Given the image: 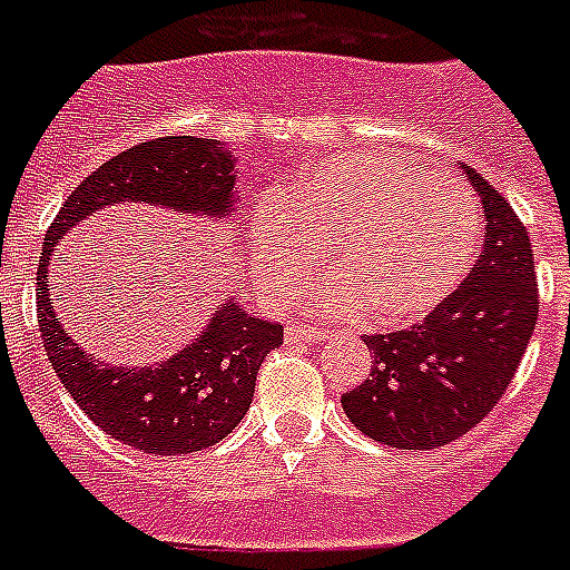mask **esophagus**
Returning <instances> with one entry per match:
<instances>
[{"label":"esophagus","mask_w":570,"mask_h":570,"mask_svg":"<svg viewBox=\"0 0 570 570\" xmlns=\"http://www.w3.org/2000/svg\"><path fill=\"white\" fill-rule=\"evenodd\" d=\"M286 338L289 342H313V344H322L324 338H330V330H322V327H307V324H289L286 327Z\"/></svg>","instance_id":"esophagus-1"}]
</instances>
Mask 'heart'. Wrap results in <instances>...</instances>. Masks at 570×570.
<instances>
[{"instance_id": "heart-1", "label": "heart", "mask_w": 570, "mask_h": 570, "mask_svg": "<svg viewBox=\"0 0 570 570\" xmlns=\"http://www.w3.org/2000/svg\"><path fill=\"white\" fill-rule=\"evenodd\" d=\"M472 190L446 170H420L385 150L342 153L289 190H269L252 214L248 248L272 298L298 293L318 269V248L336 275L307 304L338 318L376 309L409 324L440 307L478 252Z\"/></svg>"}]
</instances>
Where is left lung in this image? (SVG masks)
<instances>
[{
    "label": "left lung",
    "instance_id": "obj_1",
    "mask_svg": "<svg viewBox=\"0 0 570 570\" xmlns=\"http://www.w3.org/2000/svg\"><path fill=\"white\" fill-rule=\"evenodd\" d=\"M484 205V248L470 277L417 327L365 336L374 365L342 394L358 432L394 449L446 446L499 403L537 330L533 248L504 196L461 165Z\"/></svg>",
    "mask_w": 570,
    "mask_h": 570
}]
</instances>
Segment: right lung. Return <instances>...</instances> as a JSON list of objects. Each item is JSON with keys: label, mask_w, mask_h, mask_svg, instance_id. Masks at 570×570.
<instances>
[{"label": "right lung", "mask_w": 570, "mask_h": 570, "mask_svg": "<svg viewBox=\"0 0 570 570\" xmlns=\"http://www.w3.org/2000/svg\"><path fill=\"white\" fill-rule=\"evenodd\" d=\"M237 156L217 138L165 136L118 153L86 176L57 212L40 269L37 318L42 347L71 400L98 429L147 455H188L237 429L246 417L266 353L284 342V327L240 307L228 295L203 333L153 365H112L86 353L57 318L51 295L55 248L80 223L112 205H153L181 217L226 223L237 212Z\"/></svg>", "instance_id": "add662e5"}]
</instances>
